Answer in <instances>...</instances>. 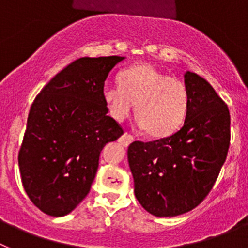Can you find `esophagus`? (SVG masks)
Listing matches in <instances>:
<instances>
[{
    "label": "esophagus",
    "mask_w": 248,
    "mask_h": 248,
    "mask_svg": "<svg viewBox=\"0 0 248 248\" xmlns=\"http://www.w3.org/2000/svg\"><path fill=\"white\" fill-rule=\"evenodd\" d=\"M133 141H134V138H133V135L128 134V133H124L119 139V143L122 144L123 146H128L129 144L133 143Z\"/></svg>",
    "instance_id": "obj_1"
}]
</instances>
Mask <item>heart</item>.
Returning <instances> with one entry per match:
<instances>
[{"label":"heart","mask_w":248,"mask_h":248,"mask_svg":"<svg viewBox=\"0 0 248 248\" xmlns=\"http://www.w3.org/2000/svg\"><path fill=\"white\" fill-rule=\"evenodd\" d=\"M119 85L105 84L103 102L110 117L123 122L135 107L139 126L151 138H165L180 128L187 114L189 94L181 80L157 71L148 63L126 68Z\"/></svg>","instance_id":"1"}]
</instances>
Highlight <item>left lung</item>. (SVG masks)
Here are the masks:
<instances>
[{
  "label": "left lung",
  "instance_id": "obj_1",
  "mask_svg": "<svg viewBox=\"0 0 248 248\" xmlns=\"http://www.w3.org/2000/svg\"><path fill=\"white\" fill-rule=\"evenodd\" d=\"M189 108L180 130L170 137L128 148L140 205L157 217L195 209L211 191L230 146L227 105L202 77L184 74Z\"/></svg>",
  "mask_w": 248,
  "mask_h": 248
}]
</instances>
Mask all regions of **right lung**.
I'll use <instances>...</instances> for the list:
<instances>
[{
	"instance_id": "1",
	"label": "right lung",
	"mask_w": 248,
	"mask_h": 248,
	"mask_svg": "<svg viewBox=\"0 0 248 248\" xmlns=\"http://www.w3.org/2000/svg\"><path fill=\"white\" fill-rule=\"evenodd\" d=\"M124 59H77L45 85L31 107L19 172L30 200L49 216H65L82 202L102 149L123 135L107 115L102 91L109 72Z\"/></svg>"
}]
</instances>
